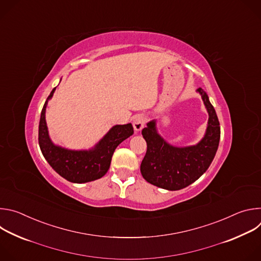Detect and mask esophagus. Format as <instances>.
Wrapping results in <instances>:
<instances>
[{
    "label": "esophagus",
    "instance_id": "1",
    "mask_svg": "<svg viewBox=\"0 0 261 261\" xmlns=\"http://www.w3.org/2000/svg\"><path fill=\"white\" fill-rule=\"evenodd\" d=\"M145 123H146V118L144 116H142V115L137 116L133 121V127H134L135 131H140L144 127Z\"/></svg>",
    "mask_w": 261,
    "mask_h": 261
}]
</instances>
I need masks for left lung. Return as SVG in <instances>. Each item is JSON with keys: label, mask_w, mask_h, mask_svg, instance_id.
Instances as JSON below:
<instances>
[{"label": "left lung", "mask_w": 261, "mask_h": 261, "mask_svg": "<svg viewBox=\"0 0 261 261\" xmlns=\"http://www.w3.org/2000/svg\"><path fill=\"white\" fill-rule=\"evenodd\" d=\"M208 113L207 129L196 145L174 147L157 133L155 122L147 123L141 133L146 141V153L140 165L143 178L166 190H180L198 179L210 167L220 141V123L206 93L197 90Z\"/></svg>", "instance_id": "1"}]
</instances>
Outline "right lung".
Segmentation results:
<instances>
[{"label": "right lung", "mask_w": 261, "mask_h": 261, "mask_svg": "<svg viewBox=\"0 0 261 261\" xmlns=\"http://www.w3.org/2000/svg\"><path fill=\"white\" fill-rule=\"evenodd\" d=\"M55 90L56 88L42 108L39 122L38 141L44 158L54 170L69 181L82 184L102 177L109 169L117 146L134 133L132 125L113 127L91 151H70L57 146L49 139L45 122L47 101L53 97Z\"/></svg>", "instance_id": "add662e5"}]
</instances>
